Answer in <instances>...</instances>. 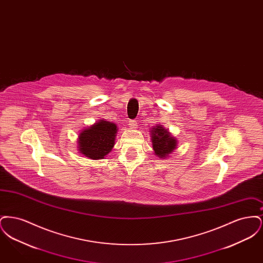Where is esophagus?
Returning a JSON list of instances; mask_svg holds the SVG:
<instances>
[{"label": "esophagus", "mask_w": 263, "mask_h": 263, "mask_svg": "<svg viewBox=\"0 0 263 263\" xmlns=\"http://www.w3.org/2000/svg\"><path fill=\"white\" fill-rule=\"evenodd\" d=\"M128 125H129V127H130L131 129H136L138 127L137 121H136V120H131Z\"/></svg>", "instance_id": "1"}]
</instances>
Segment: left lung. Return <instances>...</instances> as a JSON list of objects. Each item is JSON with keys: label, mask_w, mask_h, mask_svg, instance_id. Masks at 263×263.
Wrapping results in <instances>:
<instances>
[{"label": "left lung", "mask_w": 263, "mask_h": 263, "mask_svg": "<svg viewBox=\"0 0 263 263\" xmlns=\"http://www.w3.org/2000/svg\"><path fill=\"white\" fill-rule=\"evenodd\" d=\"M151 140L155 155L165 160L177 148V139L163 125L157 124L151 128Z\"/></svg>", "instance_id": "1"}]
</instances>
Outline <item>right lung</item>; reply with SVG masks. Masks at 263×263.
<instances>
[{
  "instance_id": "1",
  "label": "right lung",
  "mask_w": 263,
  "mask_h": 263,
  "mask_svg": "<svg viewBox=\"0 0 263 263\" xmlns=\"http://www.w3.org/2000/svg\"><path fill=\"white\" fill-rule=\"evenodd\" d=\"M117 132L115 123L100 119L79 133L78 151L90 160L104 159L112 151Z\"/></svg>"
}]
</instances>
